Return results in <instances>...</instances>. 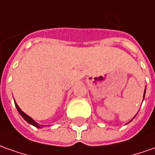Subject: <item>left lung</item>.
<instances>
[{
	"label": "left lung",
	"instance_id": "obj_1",
	"mask_svg": "<svg viewBox=\"0 0 155 155\" xmlns=\"http://www.w3.org/2000/svg\"><path fill=\"white\" fill-rule=\"evenodd\" d=\"M145 90H146V88H145ZM144 96H145V91H144V94H143V100H144ZM133 118H134V117H133ZM132 120H133V119H132ZM130 121H131V120H130Z\"/></svg>",
	"mask_w": 155,
	"mask_h": 155
}]
</instances>
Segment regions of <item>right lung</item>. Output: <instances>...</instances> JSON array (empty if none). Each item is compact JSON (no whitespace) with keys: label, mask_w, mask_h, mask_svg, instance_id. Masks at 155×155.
Wrapping results in <instances>:
<instances>
[{"label":"right lung","mask_w":155,"mask_h":155,"mask_svg":"<svg viewBox=\"0 0 155 155\" xmlns=\"http://www.w3.org/2000/svg\"><path fill=\"white\" fill-rule=\"evenodd\" d=\"M14 102H15V101H14ZM15 105H16V108H17V110H18V111L19 112V114H20V115L22 116V118H23L24 120H26L28 123H29V124L33 125V126H35V127H38V128H41V126H42V125L38 124V123H37L36 121H35V120H34L33 119H32V118H31L30 116H28V115H27V114H25V113L22 111L21 109L19 108L18 105L17 104V103H16V102H15Z\"/></svg>","instance_id":"add662e5"}]
</instances>
